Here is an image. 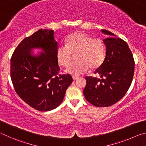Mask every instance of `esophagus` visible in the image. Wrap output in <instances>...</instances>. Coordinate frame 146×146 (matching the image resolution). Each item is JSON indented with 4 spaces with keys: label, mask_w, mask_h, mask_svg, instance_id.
I'll use <instances>...</instances> for the list:
<instances>
[{
    "label": "esophagus",
    "mask_w": 146,
    "mask_h": 146,
    "mask_svg": "<svg viewBox=\"0 0 146 146\" xmlns=\"http://www.w3.org/2000/svg\"><path fill=\"white\" fill-rule=\"evenodd\" d=\"M78 78H79V77H78V76H72V79H73L74 81L77 80Z\"/></svg>",
    "instance_id": "1"
}]
</instances>
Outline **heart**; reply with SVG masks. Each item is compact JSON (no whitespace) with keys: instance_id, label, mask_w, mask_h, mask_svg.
Instances as JSON below:
<instances>
[{"instance_id":"obj_1","label":"heart","mask_w":146,"mask_h":146,"mask_svg":"<svg viewBox=\"0 0 146 146\" xmlns=\"http://www.w3.org/2000/svg\"><path fill=\"white\" fill-rule=\"evenodd\" d=\"M66 44L61 43L56 51L58 61L61 65L68 66L72 58V53L78 52L76 62L70 64L65 72L73 76H80L89 68H95L103 62L106 47L100 38H92L83 32H76L66 38Z\"/></svg>"}]
</instances>
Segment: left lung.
<instances>
[{
  "mask_svg": "<svg viewBox=\"0 0 146 146\" xmlns=\"http://www.w3.org/2000/svg\"><path fill=\"white\" fill-rule=\"evenodd\" d=\"M101 32L109 36L103 40L105 58L95 71L101 79L86 77L83 94L94 106L107 107L121 100L128 90L134 75L135 61L126 42L108 31L101 29Z\"/></svg>",
  "mask_w": 146,
  "mask_h": 146,
  "instance_id": "1",
  "label": "left lung"
}]
</instances>
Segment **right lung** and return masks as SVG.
Instances as JSON below:
<instances>
[{"label":"right lung","mask_w":146,"mask_h":146,"mask_svg":"<svg viewBox=\"0 0 146 146\" xmlns=\"http://www.w3.org/2000/svg\"><path fill=\"white\" fill-rule=\"evenodd\" d=\"M54 33L53 30L41 29L24 38L11 59V78L17 94L41 111L57 108L73 81L69 74L56 76L60 67ZM34 49L41 52L35 53Z\"/></svg>","instance_id":"right-lung-1"}]
</instances>
